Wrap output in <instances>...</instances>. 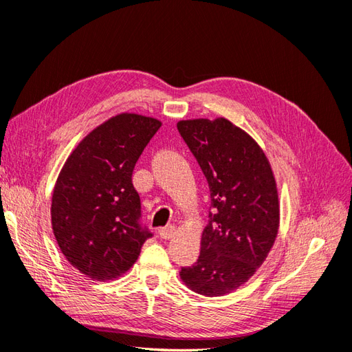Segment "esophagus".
<instances>
[{
    "instance_id": "1",
    "label": "esophagus",
    "mask_w": 352,
    "mask_h": 352,
    "mask_svg": "<svg viewBox=\"0 0 352 352\" xmlns=\"http://www.w3.org/2000/svg\"><path fill=\"white\" fill-rule=\"evenodd\" d=\"M175 233H176V228L172 226V225H168L166 228L160 229V238H162V239H170V238H173Z\"/></svg>"
}]
</instances>
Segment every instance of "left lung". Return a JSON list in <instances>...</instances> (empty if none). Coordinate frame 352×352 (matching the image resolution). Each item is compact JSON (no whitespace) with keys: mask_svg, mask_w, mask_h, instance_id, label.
<instances>
[{"mask_svg":"<svg viewBox=\"0 0 352 352\" xmlns=\"http://www.w3.org/2000/svg\"><path fill=\"white\" fill-rule=\"evenodd\" d=\"M177 131L207 179L212 208L199 257L180 279L197 294L226 295L257 272L278 236L276 180L260 145L228 119L180 120Z\"/></svg>","mask_w":352,"mask_h":352,"instance_id":"8db88e82","label":"left lung"}]
</instances>
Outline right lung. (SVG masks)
I'll list each match as a JSON object with an SVG mask.
<instances>
[{"mask_svg":"<svg viewBox=\"0 0 352 352\" xmlns=\"http://www.w3.org/2000/svg\"><path fill=\"white\" fill-rule=\"evenodd\" d=\"M160 126L153 117L117 114L83 138L58 175L52 230L66 260L92 280L120 278L153 236L141 226L132 173Z\"/></svg>","mask_w":352,"mask_h":352,"instance_id":"obj_1","label":"right lung"}]
</instances>
